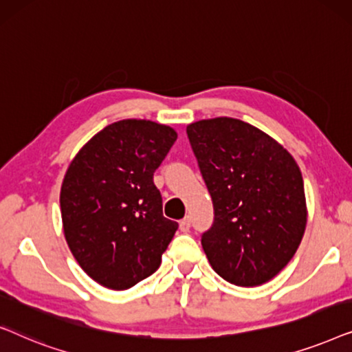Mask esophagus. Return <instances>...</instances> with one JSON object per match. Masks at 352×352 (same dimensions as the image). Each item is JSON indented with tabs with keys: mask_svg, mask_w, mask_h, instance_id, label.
I'll return each instance as SVG.
<instances>
[{
	"mask_svg": "<svg viewBox=\"0 0 352 352\" xmlns=\"http://www.w3.org/2000/svg\"><path fill=\"white\" fill-rule=\"evenodd\" d=\"M179 229H181V232H189V229H190V218H189V216L181 221Z\"/></svg>",
	"mask_w": 352,
	"mask_h": 352,
	"instance_id": "34e87169",
	"label": "esophagus"
}]
</instances>
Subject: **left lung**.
Returning a JSON list of instances; mask_svg holds the SVG:
<instances>
[{
	"mask_svg": "<svg viewBox=\"0 0 352 352\" xmlns=\"http://www.w3.org/2000/svg\"><path fill=\"white\" fill-rule=\"evenodd\" d=\"M187 138L213 200L214 221L201 234L211 267L239 287L269 282L306 229L300 166L271 136L237 118L190 123Z\"/></svg>",
	"mask_w": 352,
	"mask_h": 352,
	"instance_id": "left-lung-1",
	"label": "left lung"
}]
</instances>
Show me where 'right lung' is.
Segmentation results:
<instances>
[{
	"mask_svg": "<svg viewBox=\"0 0 352 352\" xmlns=\"http://www.w3.org/2000/svg\"><path fill=\"white\" fill-rule=\"evenodd\" d=\"M177 134L151 120H120L81 147L60 187L65 240L81 269L112 290L157 271L177 230L166 219L153 173Z\"/></svg>",
	"mask_w": 352,
	"mask_h": 352,
	"instance_id": "right-lung-1",
	"label": "right lung"
}]
</instances>
